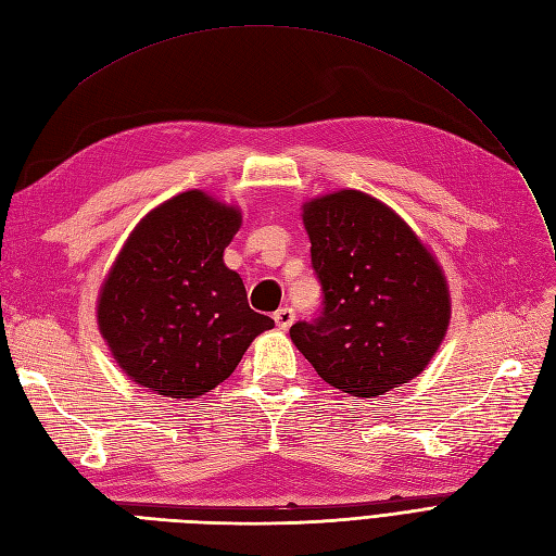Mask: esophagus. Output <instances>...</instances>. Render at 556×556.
<instances>
[{"label": "esophagus", "mask_w": 556, "mask_h": 556, "mask_svg": "<svg viewBox=\"0 0 556 556\" xmlns=\"http://www.w3.org/2000/svg\"><path fill=\"white\" fill-rule=\"evenodd\" d=\"M294 317H296V313H294L292 308H287V305H285V308H280V311H276V313H274L276 327H278V329H282V331L292 327V324H294Z\"/></svg>", "instance_id": "obj_1"}]
</instances>
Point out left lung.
<instances>
[{"instance_id":"left-lung-1","label":"left lung","mask_w":556,"mask_h":556,"mask_svg":"<svg viewBox=\"0 0 556 556\" xmlns=\"http://www.w3.org/2000/svg\"><path fill=\"white\" fill-rule=\"evenodd\" d=\"M321 308L292 342L317 375L356 397L407 384L451 319L448 287L428 248L379 200L340 190L303 206Z\"/></svg>"}]
</instances>
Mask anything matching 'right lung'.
<instances>
[{
  "label": "right lung",
  "instance_id": "obj_1",
  "mask_svg": "<svg viewBox=\"0 0 556 556\" xmlns=\"http://www.w3.org/2000/svg\"><path fill=\"white\" fill-rule=\"evenodd\" d=\"M241 214L200 190L167 200L124 243L99 296V329L122 370L165 397H198L235 372L274 319L248 305L223 251Z\"/></svg>",
  "mask_w": 556,
  "mask_h": 556
}]
</instances>
